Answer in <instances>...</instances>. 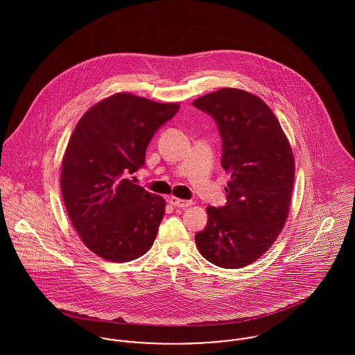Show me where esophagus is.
I'll use <instances>...</instances> for the list:
<instances>
[{"instance_id":"obj_1","label":"esophagus","mask_w":355,"mask_h":355,"mask_svg":"<svg viewBox=\"0 0 355 355\" xmlns=\"http://www.w3.org/2000/svg\"><path fill=\"white\" fill-rule=\"evenodd\" d=\"M169 202L172 203L173 206H178V207H189V206H191V205H193L191 201L180 200V198H178V197H173V196L169 198Z\"/></svg>"}]
</instances>
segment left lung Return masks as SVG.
<instances>
[{"label":"left lung","mask_w":355,"mask_h":355,"mask_svg":"<svg viewBox=\"0 0 355 355\" xmlns=\"http://www.w3.org/2000/svg\"><path fill=\"white\" fill-rule=\"evenodd\" d=\"M193 105L216 120L221 165L231 175L227 205L206 207L207 225L196 235L197 249L220 268L239 269L269 250L288 218L294 153L272 109L249 92L224 87Z\"/></svg>","instance_id":"8db88e82"}]
</instances>
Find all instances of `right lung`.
I'll return each instance as SVG.
<instances>
[{
  "mask_svg": "<svg viewBox=\"0 0 355 355\" xmlns=\"http://www.w3.org/2000/svg\"><path fill=\"white\" fill-rule=\"evenodd\" d=\"M178 102L116 93L78 121L61 162V193L85 246L106 261L127 262L148 253L165 213V200L127 176L144 164L161 124Z\"/></svg>",
  "mask_w": 355,
  "mask_h": 355,
  "instance_id": "add662e5",
  "label": "right lung"
}]
</instances>
